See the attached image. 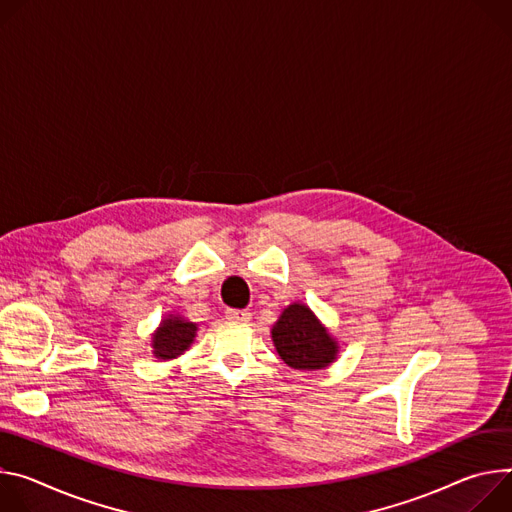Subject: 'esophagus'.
<instances>
[{"mask_svg": "<svg viewBox=\"0 0 512 512\" xmlns=\"http://www.w3.org/2000/svg\"><path fill=\"white\" fill-rule=\"evenodd\" d=\"M225 317L230 321H250V311H244V309H227L225 311Z\"/></svg>", "mask_w": 512, "mask_h": 512, "instance_id": "34e87169", "label": "esophagus"}]
</instances>
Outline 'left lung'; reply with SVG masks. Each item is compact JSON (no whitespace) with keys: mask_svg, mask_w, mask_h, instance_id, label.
Returning <instances> with one entry per match:
<instances>
[{"mask_svg":"<svg viewBox=\"0 0 512 512\" xmlns=\"http://www.w3.org/2000/svg\"><path fill=\"white\" fill-rule=\"evenodd\" d=\"M272 342L280 360L295 370L327 368L339 352L327 327L303 303L282 311L272 327Z\"/></svg>","mask_w":512,"mask_h":512,"instance_id":"left-lung-1","label":"left lung"}]
</instances>
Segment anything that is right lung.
I'll list each match as a JSON object with an SVG mask.
<instances>
[{
  "label": "right lung",
  "instance_id": "obj_1",
  "mask_svg": "<svg viewBox=\"0 0 512 512\" xmlns=\"http://www.w3.org/2000/svg\"><path fill=\"white\" fill-rule=\"evenodd\" d=\"M197 335V325L181 315H168L152 333V354L158 360H173L187 352Z\"/></svg>",
  "mask_w": 512,
  "mask_h": 512
}]
</instances>
